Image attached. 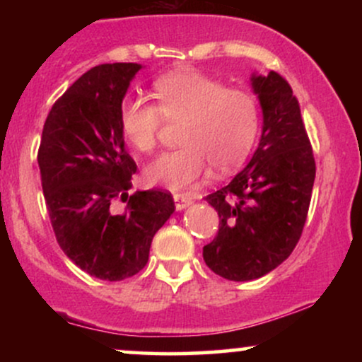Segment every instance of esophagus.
<instances>
[{"mask_svg":"<svg viewBox=\"0 0 362 362\" xmlns=\"http://www.w3.org/2000/svg\"><path fill=\"white\" fill-rule=\"evenodd\" d=\"M173 202H175V209L182 211V209H185L187 206L192 204V199L182 197V195H175V197H173Z\"/></svg>","mask_w":362,"mask_h":362,"instance_id":"34e87169","label":"esophagus"}]
</instances>
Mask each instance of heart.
<instances>
[{
  "label": "heart",
  "mask_w": 362,
  "mask_h": 362,
  "mask_svg": "<svg viewBox=\"0 0 362 362\" xmlns=\"http://www.w3.org/2000/svg\"><path fill=\"white\" fill-rule=\"evenodd\" d=\"M156 103L126 98L119 110L124 138L136 151L153 153L167 122H180V148L163 153L146 168L149 184L182 189L204 175L228 172L248 156L259 132V105L252 93L226 88L223 81L195 71H177L153 85Z\"/></svg>",
  "instance_id": "1"
}]
</instances>
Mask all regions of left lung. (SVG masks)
Listing matches in <instances>:
<instances>
[{"mask_svg":"<svg viewBox=\"0 0 362 362\" xmlns=\"http://www.w3.org/2000/svg\"><path fill=\"white\" fill-rule=\"evenodd\" d=\"M252 81L264 112L259 148L230 184L206 197L218 211L219 230L202 257L230 281L265 276L291 255L305 228L317 172L289 83L276 71Z\"/></svg>","mask_w":362,"mask_h":362,"instance_id":"1","label":"left lung"}]
</instances>
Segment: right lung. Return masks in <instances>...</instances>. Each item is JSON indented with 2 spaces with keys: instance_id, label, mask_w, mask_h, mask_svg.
Returning a JSON list of instances; mask_svg holds the SVG:
<instances>
[{
  "instance_id": "add662e5",
  "label": "right lung",
  "mask_w": 362,
  "mask_h": 362,
  "mask_svg": "<svg viewBox=\"0 0 362 362\" xmlns=\"http://www.w3.org/2000/svg\"><path fill=\"white\" fill-rule=\"evenodd\" d=\"M139 69L136 62L98 64L78 78L49 112L37 153L61 250L102 281L143 271L153 236L175 211L168 190L127 194L138 165L126 151L119 110Z\"/></svg>"
}]
</instances>
